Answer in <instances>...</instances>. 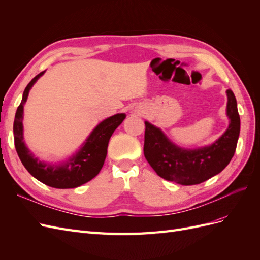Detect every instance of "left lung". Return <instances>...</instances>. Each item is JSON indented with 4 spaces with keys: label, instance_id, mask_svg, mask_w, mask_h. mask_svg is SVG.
<instances>
[{
    "label": "left lung",
    "instance_id": "obj_1",
    "mask_svg": "<svg viewBox=\"0 0 260 260\" xmlns=\"http://www.w3.org/2000/svg\"><path fill=\"white\" fill-rule=\"evenodd\" d=\"M226 116L229 127L215 143L200 148H182L145 121L144 156L156 174L165 180L182 185L200 184L221 172L230 162L240 136V115L237 99L226 90Z\"/></svg>",
    "mask_w": 260,
    "mask_h": 260
}]
</instances>
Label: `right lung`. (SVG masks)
I'll use <instances>...</instances> for the list:
<instances>
[{
    "instance_id": "obj_1",
    "label": "right lung",
    "mask_w": 260,
    "mask_h": 260,
    "mask_svg": "<svg viewBox=\"0 0 260 260\" xmlns=\"http://www.w3.org/2000/svg\"><path fill=\"white\" fill-rule=\"evenodd\" d=\"M45 72L37 75L26 86L21 103L14 120V141L17 154L25 168L40 182L55 188H73L80 186L99 175L103 167L109 139L123 119L125 114H117L99 123L85 140L81 148L73 157L59 165L41 161L29 151L23 142V104L30 89Z\"/></svg>"
}]
</instances>
